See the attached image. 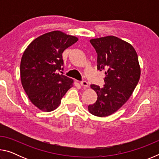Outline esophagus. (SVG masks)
I'll return each mask as SVG.
<instances>
[{"instance_id":"obj_1","label":"esophagus","mask_w":159,"mask_h":159,"mask_svg":"<svg viewBox=\"0 0 159 159\" xmlns=\"http://www.w3.org/2000/svg\"><path fill=\"white\" fill-rule=\"evenodd\" d=\"M80 84L83 88H88V83L87 81H85V80H83V81H81V82L80 83Z\"/></svg>"}]
</instances>
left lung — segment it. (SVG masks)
I'll list each match as a JSON object with an SVG mask.
<instances>
[{
    "instance_id": "1",
    "label": "left lung",
    "mask_w": 159,
    "mask_h": 159,
    "mask_svg": "<svg viewBox=\"0 0 159 159\" xmlns=\"http://www.w3.org/2000/svg\"><path fill=\"white\" fill-rule=\"evenodd\" d=\"M90 41L98 53V69L106 70V77L102 88L90 85L98 99L88 109L96 116H108L128 100L138 85L141 74L138 54L131 44L114 36Z\"/></svg>"
}]
</instances>
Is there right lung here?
Listing matches in <instances>:
<instances>
[{
  "instance_id": "right-lung-1",
  "label": "right lung",
  "mask_w": 159,
  "mask_h": 159,
  "mask_svg": "<svg viewBox=\"0 0 159 159\" xmlns=\"http://www.w3.org/2000/svg\"><path fill=\"white\" fill-rule=\"evenodd\" d=\"M78 40L62 31H50L34 39L24 52L20 63L21 85L29 100L41 111L57 109L73 86L74 80L58 71L63 69L61 54Z\"/></svg>"
}]
</instances>
